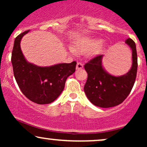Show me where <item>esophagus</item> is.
Wrapping results in <instances>:
<instances>
[{
  "mask_svg": "<svg viewBox=\"0 0 147 147\" xmlns=\"http://www.w3.org/2000/svg\"><path fill=\"white\" fill-rule=\"evenodd\" d=\"M83 68H84L83 63H81V62H77V66H76V68H77V70H80V69H82Z\"/></svg>",
  "mask_w": 147,
  "mask_h": 147,
  "instance_id": "34e87169",
  "label": "esophagus"
}]
</instances>
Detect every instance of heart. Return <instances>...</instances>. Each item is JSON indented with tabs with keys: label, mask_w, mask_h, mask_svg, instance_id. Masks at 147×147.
Instances as JSON below:
<instances>
[{
	"label": "heart",
	"mask_w": 147,
	"mask_h": 147,
	"mask_svg": "<svg viewBox=\"0 0 147 147\" xmlns=\"http://www.w3.org/2000/svg\"><path fill=\"white\" fill-rule=\"evenodd\" d=\"M104 45L102 43V41L100 38L95 37H86L80 39L75 44L74 50L70 49L72 53H85V52H92V55H97L102 51Z\"/></svg>",
	"instance_id": "obj_1"
}]
</instances>
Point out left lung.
<instances>
[{"mask_svg":"<svg viewBox=\"0 0 147 147\" xmlns=\"http://www.w3.org/2000/svg\"><path fill=\"white\" fill-rule=\"evenodd\" d=\"M125 43L132 50V67L127 73L115 77L108 73L102 66L103 55H97L84 65L88 79L84 92L94 105L102 108H111L125 100L132 90L138 70V57L135 42L131 38Z\"/></svg>","mask_w":147,"mask_h":147,"instance_id":"1","label":"left lung"}]
</instances>
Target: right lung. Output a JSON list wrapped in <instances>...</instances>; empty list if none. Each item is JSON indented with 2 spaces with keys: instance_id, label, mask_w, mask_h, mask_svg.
Returning <instances> with one entry per match:
<instances>
[{
  "instance_id": "obj_1",
  "label": "right lung",
  "mask_w": 147,
  "mask_h": 147,
  "mask_svg": "<svg viewBox=\"0 0 147 147\" xmlns=\"http://www.w3.org/2000/svg\"><path fill=\"white\" fill-rule=\"evenodd\" d=\"M30 30L16 37L11 52L14 75L21 92L38 104H50L63 90L66 79L75 71L77 62L39 67L28 63L21 50V38Z\"/></svg>"
}]
</instances>
